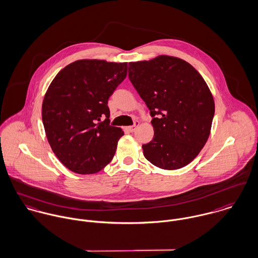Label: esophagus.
Returning <instances> with one entry per match:
<instances>
[{
	"mask_svg": "<svg viewBox=\"0 0 258 258\" xmlns=\"http://www.w3.org/2000/svg\"><path fill=\"white\" fill-rule=\"evenodd\" d=\"M138 127H139V121H136L135 124H133V125H131V126H127L126 130H127L130 133H134V132L137 131Z\"/></svg>",
	"mask_w": 258,
	"mask_h": 258,
	"instance_id": "obj_1",
	"label": "esophagus"
}]
</instances>
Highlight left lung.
<instances>
[{
    "mask_svg": "<svg viewBox=\"0 0 258 258\" xmlns=\"http://www.w3.org/2000/svg\"><path fill=\"white\" fill-rule=\"evenodd\" d=\"M128 78L150 109L155 136L145 157L162 169H177L201 153L210 134L214 101L200 73L169 55L128 63Z\"/></svg>",
    "mask_w": 258,
    "mask_h": 258,
    "instance_id": "8db88e82",
    "label": "left lung"
}]
</instances>
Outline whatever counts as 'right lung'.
Listing matches in <instances>:
<instances>
[{
  "mask_svg": "<svg viewBox=\"0 0 258 258\" xmlns=\"http://www.w3.org/2000/svg\"><path fill=\"white\" fill-rule=\"evenodd\" d=\"M126 72L127 62L80 59L52 80L42 118L53 154L70 170L96 173L112 159L123 132L109 125L107 101Z\"/></svg>",
  "mask_w": 258,
  "mask_h": 258,
  "instance_id": "obj_1",
  "label": "right lung"
}]
</instances>
